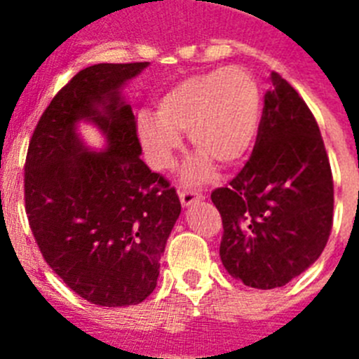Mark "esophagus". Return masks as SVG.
Returning a JSON list of instances; mask_svg holds the SVG:
<instances>
[{"mask_svg": "<svg viewBox=\"0 0 359 359\" xmlns=\"http://www.w3.org/2000/svg\"><path fill=\"white\" fill-rule=\"evenodd\" d=\"M201 199L203 196L199 194V192H196V190H180V201H182L183 207H190V205H194V203L201 201Z\"/></svg>", "mask_w": 359, "mask_h": 359, "instance_id": "34e87169", "label": "esophagus"}]
</instances>
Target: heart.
Wrapping results in <instances>:
<instances>
[{
  "label": "heart",
  "mask_w": 359,
  "mask_h": 359,
  "mask_svg": "<svg viewBox=\"0 0 359 359\" xmlns=\"http://www.w3.org/2000/svg\"><path fill=\"white\" fill-rule=\"evenodd\" d=\"M261 90L243 68H217L196 73L174 84L161 97L158 113L142 111L138 135L152 163L167 169L182 135L189 133L198 158L187 167L189 182H205L214 174L212 160L236 165L253 147L261 123Z\"/></svg>",
  "instance_id": "1"
}]
</instances>
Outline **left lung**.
<instances>
[{
  "label": "left lung",
  "mask_w": 359,
  "mask_h": 359,
  "mask_svg": "<svg viewBox=\"0 0 359 359\" xmlns=\"http://www.w3.org/2000/svg\"><path fill=\"white\" fill-rule=\"evenodd\" d=\"M271 82L252 156L212 192L223 219V266L257 290L286 286L322 255L334 208L318 123L290 82L275 72Z\"/></svg>",
  "instance_id": "left-lung-1"
}]
</instances>
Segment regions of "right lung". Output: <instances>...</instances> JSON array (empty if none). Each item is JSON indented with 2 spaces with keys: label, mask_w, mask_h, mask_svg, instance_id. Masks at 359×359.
Instances as JSON below:
<instances>
[{
  "label": "right lung",
  "mask_w": 359,
  "mask_h": 359,
  "mask_svg": "<svg viewBox=\"0 0 359 359\" xmlns=\"http://www.w3.org/2000/svg\"><path fill=\"white\" fill-rule=\"evenodd\" d=\"M149 62L93 65L53 97L25 163V208L44 261L66 286L97 306H136L156 287L165 244L182 212L176 189L140 158L123 84ZM81 119L104 133L90 151Z\"/></svg>",
  "instance_id": "add662e5"
}]
</instances>
